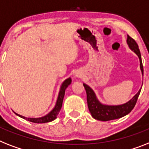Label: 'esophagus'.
<instances>
[{
    "instance_id": "obj_1",
    "label": "esophagus",
    "mask_w": 149,
    "mask_h": 149,
    "mask_svg": "<svg viewBox=\"0 0 149 149\" xmlns=\"http://www.w3.org/2000/svg\"><path fill=\"white\" fill-rule=\"evenodd\" d=\"M74 75H75L76 77H81L82 74L81 73V72H76Z\"/></svg>"
}]
</instances>
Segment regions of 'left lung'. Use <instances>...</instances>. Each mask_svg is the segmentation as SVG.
I'll return each instance as SVG.
<instances>
[{
  "label": "left lung",
  "instance_id": "8db88e82",
  "mask_svg": "<svg viewBox=\"0 0 149 149\" xmlns=\"http://www.w3.org/2000/svg\"><path fill=\"white\" fill-rule=\"evenodd\" d=\"M126 42H127L130 49L132 50L134 53H136V55L139 57L140 70H141L142 76H143L142 57H141V53H140L138 45L136 41L132 38L130 37V36H127ZM83 85L85 88L86 93H87V101H88L90 113H91L92 117L94 118L95 120H100V121H109V120H116V119L125 116L126 115L130 113L136 105L141 89H142V88H140L138 93L134 96L132 99H130L129 101L125 104H119V105H108V104H103L100 101L96 95L95 92L94 91V90L90 86L86 84L85 83H84Z\"/></svg>",
  "mask_w": 149,
  "mask_h": 149
}]
</instances>
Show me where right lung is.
Returning <instances> with one entry per match:
<instances>
[{
    "label": "right lung",
    "mask_w": 149,
    "mask_h": 149,
    "mask_svg": "<svg viewBox=\"0 0 149 149\" xmlns=\"http://www.w3.org/2000/svg\"><path fill=\"white\" fill-rule=\"evenodd\" d=\"M72 83V78L68 77L67 79H65L62 82L61 87H60L59 92H58V95L57 100L55 103V105L54 108L48 114L45 115V116H42V117H38V118H30V117H25V116H21L19 114L15 113L17 116L19 117L23 118L24 120H26L29 122L32 123H49V122H52L55 120L57 118L58 114L60 112L61 110V106H62V102H63L64 96H65V92L66 88L71 84Z\"/></svg>",
    "instance_id": "1"
}]
</instances>
